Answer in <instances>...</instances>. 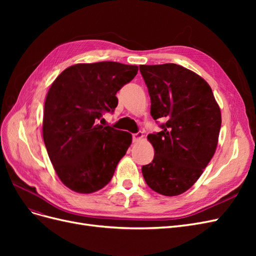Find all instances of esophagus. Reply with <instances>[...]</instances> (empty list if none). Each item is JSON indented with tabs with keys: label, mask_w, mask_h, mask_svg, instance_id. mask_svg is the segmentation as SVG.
<instances>
[{
	"label": "esophagus",
	"mask_w": 256,
	"mask_h": 256,
	"mask_svg": "<svg viewBox=\"0 0 256 256\" xmlns=\"http://www.w3.org/2000/svg\"><path fill=\"white\" fill-rule=\"evenodd\" d=\"M142 138H143V132L138 131V132H136L132 136V140H134V142H138L140 140H142Z\"/></svg>",
	"instance_id": "1"
}]
</instances>
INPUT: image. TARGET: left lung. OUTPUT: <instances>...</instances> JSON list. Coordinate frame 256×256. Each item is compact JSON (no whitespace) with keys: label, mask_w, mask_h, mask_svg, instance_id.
Listing matches in <instances>:
<instances>
[{"label":"left lung","mask_w":256,"mask_h":256,"mask_svg":"<svg viewBox=\"0 0 256 256\" xmlns=\"http://www.w3.org/2000/svg\"><path fill=\"white\" fill-rule=\"evenodd\" d=\"M150 97V115L164 122L147 136L154 150L142 166L148 187L175 196L190 189L203 174L218 144L221 111L209 84L177 64L141 65Z\"/></svg>","instance_id":"obj_1"}]
</instances>
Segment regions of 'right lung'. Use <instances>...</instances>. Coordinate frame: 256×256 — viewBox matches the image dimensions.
Listing matches in <instances>:
<instances>
[{
  "mask_svg": "<svg viewBox=\"0 0 256 256\" xmlns=\"http://www.w3.org/2000/svg\"><path fill=\"white\" fill-rule=\"evenodd\" d=\"M138 70L136 65L118 62L76 64L51 84L44 102V142L58 178L70 190L88 194L112 180L132 136L98 122L118 106L116 92Z\"/></svg>",
  "mask_w": 256,
  "mask_h": 256,
  "instance_id": "1",
  "label": "right lung"
}]
</instances>
